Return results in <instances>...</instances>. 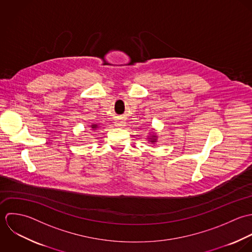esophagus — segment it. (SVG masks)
<instances>
[{
	"label": "esophagus",
	"instance_id": "obj_1",
	"mask_svg": "<svg viewBox=\"0 0 252 252\" xmlns=\"http://www.w3.org/2000/svg\"><path fill=\"white\" fill-rule=\"evenodd\" d=\"M115 126H119V127H122V126H126V122H124V121H116L115 122Z\"/></svg>",
	"mask_w": 252,
	"mask_h": 252
}]
</instances>
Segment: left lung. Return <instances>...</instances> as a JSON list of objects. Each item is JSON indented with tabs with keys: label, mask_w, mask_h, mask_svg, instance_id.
<instances>
[{
	"label": "left lung",
	"mask_w": 252,
	"mask_h": 252,
	"mask_svg": "<svg viewBox=\"0 0 252 252\" xmlns=\"http://www.w3.org/2000/svg\"><path fill=\"white\" fill-rule=\"evenodd\" d=\"M148 139L151 143H155L157 141V136L155 134H152L151 137H148Z\"/></svg>",
	"instance_id": "1"
}]
</instances>
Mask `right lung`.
Returning <instances> with one entry per match:
<instances>
[{"label":"right lung","instance_id":"1","mask_svg":"<svg viewBox=\"0 0 252 252\" xmlns=\"http://www.w3.org/2000/svg\"><path fill=\"white\" fill-rule=\"evenodd\" d=\"M91 127H92L93 129H96V128L98 127V126H97V125H92V126H91Z\"/></svg>","mask_w":252,"mask_h":252}]
</instances>
